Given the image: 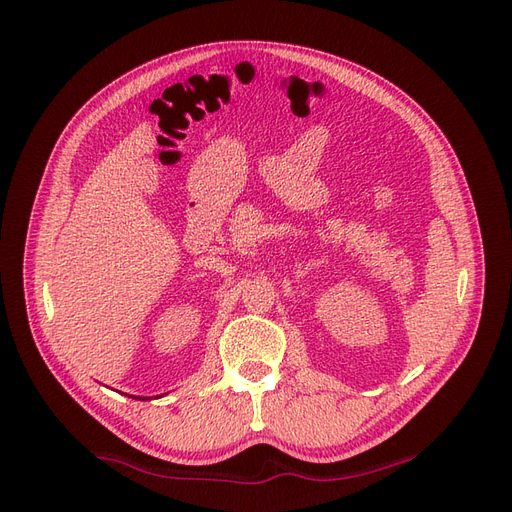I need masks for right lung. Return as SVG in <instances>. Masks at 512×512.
<instances>
[{
	"mask_svg": "<svg viewBox=\"0 0 512 512\" xmlns=\"http://www.w3.org/2000/svg\"><path fill=\"white\" fill-rule=\"evenodd\" d=\"M136 399H150V397H136Z\"/></svg>",
	"mask_w": 512,
	"mask_h": 512,
	"instance_id": "1",
	"label": "right lung"
}]
</instances>
